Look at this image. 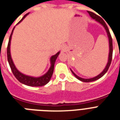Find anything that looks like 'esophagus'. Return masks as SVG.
<instances>
[{"instance_id": "34e87169", "label": "esophagus", "mask_w": 120, "mask_h": 120, "mask_svg": "<svg viewBox=\"0 0 120 120\" xmlns=\"http://www.w3.org/2000/svg\"><path fill=\"white\" fill-rule=\"evenodd\" d=\"M63 49H65V48H64V47H63Z\"/></svg>"}]
</instances>
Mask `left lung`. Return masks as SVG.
Here are the masks:
<instances>
[{
	"mask_svg": "<svg viewBox=\"0 0 120 120\" xmlns=\"http://www.w3.org/2000/svg\"><path fill=\"white\" fill-rule=\"evenodd\" d=\"M88 13L89 14V15L90 16V17L92 18V19H95V21H96L97 22H98L99 23H100L101 25H102V26H104L105 30L106 32H107V36L108 38H109V58H108V62L107 63V65H106L105 68H104V70L101 72V73L98 75L94 77V78H89V79H84L82 78L81 77H79L78 76H77L75 73H74L71 70L72 73L73 74L74 76L77 79H78L79 80L81 81L82 82H92V81H96L97 79H99L101 78H102L103 76L105 75V74L107 73V71L109 70V67H110V65L111 64V62H112V53H113V44H112V36H111L110 33V31H109V28H108L107 26L106 25V23H105V21L103 20L102 18H101L100 16H99L98 15H97L96 14H95L94 13L92 12V11H87Z\"/></svg>",
	"mask_w": 120,
	"mask_h": 120,
	"instance_id": "1",
	"label": "left lung"
}]
</instances>
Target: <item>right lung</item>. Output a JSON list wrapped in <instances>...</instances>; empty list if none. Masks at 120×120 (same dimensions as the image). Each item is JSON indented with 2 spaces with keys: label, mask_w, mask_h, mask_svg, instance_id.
<instances>
[{
  "label": "right lung",
  "mask_w": 120,
  "mask_h": 120,
  "mask_svg": "<svg viewBox=\"0 0 120 120\" xmlns=\"http://www.w3.org/2000/svg\"><path fill=\"white\" fill-rule=\"evenodd\" d=\"M28 13H26L25 16H23L22 19L20 20V21L17 23V25L19 24L21 21H22L23 20V19L26 17ZM15 29V27L13 29L12 31H11V35L9 38V41H8V44L7 46V59L8 62L9 63L10 67V68L11 70V71H12L13 74L14 75V76H15L17 79L19 81V82H21L22 84H24L25 85L29 86H35V87H37V86H42L45 85L46 84L48 83L50 81V78H51L52 76L53 75V69H54V65H55V62L56 61V59L58 57L59 53H60V51L57 52L55 55H52L51 57H50V67L49 68V70L47 71L46 73L44 74V75L41 76L40 77H33L30 76H27L25 75L24 74L21 73V72H19L17 68H16V67L15 66L13 62L12 58L11 57V53H10V43H11V36H12L13 32V30Z\"/></svg>",
  "instance_id": "right-lung-1"
}]
</instances>
